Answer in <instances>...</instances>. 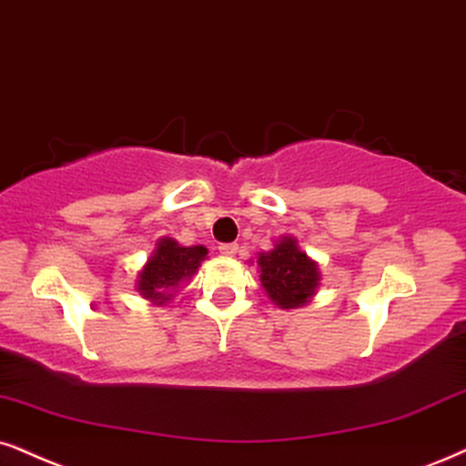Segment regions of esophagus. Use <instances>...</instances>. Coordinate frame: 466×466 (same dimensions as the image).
<instances>
[{
    "instance_id": "1",
    "label": "esophagus",
    "mask_w": 466,
    "mask_h": 466,
    "mask_svg": "<svg viewBox=\"0 0 466 466\" xmlns=\"http://www.w3.org/2000/svg\"><path fill=\"white\" fill-rule=\"evenodd\" d=\"M219 251L223 253V256H237L238 245L237 243H221L219 245Z\"/></svg>"
}]
</instances>
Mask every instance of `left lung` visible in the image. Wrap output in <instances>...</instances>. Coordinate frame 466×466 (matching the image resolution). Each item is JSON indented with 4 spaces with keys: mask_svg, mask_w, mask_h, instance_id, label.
<instances>
[{
    "mask_svg": "<svg viewBox=\"0 0 466 466\" xmlns=\"http://www.w3.org/2000/svg\"><path fill=\"white\" fill-rule=\"evenodd\" d=\"M260 281L277 308L294 309L311 301L320 286V270L294 237H284L270 251L258 253Z\"/></svg>",
    "mask_w": 466,
    "mask_h": 466,
    "instance_id": "1",
    "label": "left lung"
}]
</instances>
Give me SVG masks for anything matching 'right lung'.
I'll use <instances>...</instances> for the list:
<instances>
[{
	"mask_svg": "<svg viewBox=\"0 0 466 466\" xmlns=\"http://www.w3.org/2000/svg\"><path fill=\"white\" fill-rule=\"evenodd\" d=\"M208 249L202 245L182 247L174 238L163 237L137 275V292L155 305H165L176 288L189 281L206 260Z\"/></svg>",
	"mask_w": 466,
	"mask_h": 466,
	"instance_id": "right-lung-1",
	"label": "right lung"
}]
</instances>
